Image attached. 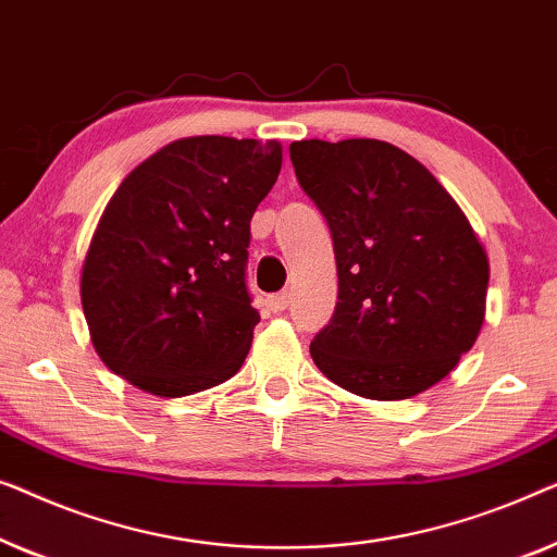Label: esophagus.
<instances>
[{
  "instance_id": "1",
  "label": "esophagus",
  "mask_w": 557,
  "mask_h": 557,
  "mask_svg": "<svg viewBox=\"0 0 557 557\" xmlns=\"http://www.w3.org/2000/svg\"><path fill=\"white\" fill-rule=\"evenodd\" d=\"M287 305H289V293H277V295H270V297H268V308H270L272 312L287 310Z\"/></svg>"
}]
</instances>
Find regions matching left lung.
<instances>
[{"label":"left lung","instance_id":"8db88e82","mask_svg":"<svg viewBox=\"0 0 557 557\" xmlns=\"http://www.w3.org/2000/svg\"><path fill=\"white\" fill-rule=\"evenodd\" d=\"M295 176L333 237L338 302L310 343L341 388L398 401L432 388L474 346L490 262L429 169L373 138L295 140Z\"/></svg>","mask_w":557,"mask_h":557}]
</instances>
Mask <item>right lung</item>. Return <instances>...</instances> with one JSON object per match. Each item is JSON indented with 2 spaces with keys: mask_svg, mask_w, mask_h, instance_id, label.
I'll return each instance as SVG.
<instances>
[{
  "mask_svg": "<svg viewBox=\"0 0 557 557\" xmlns=\"http://www.w3.org/2000/svg\"><path fill=\"white\" fill-rule=\"evenodd\" d=\"M280 169V144L197 136L123 178L81 277L92 346L113 373L176 398L239 371L260 323L247 289L249 222Z\"/></svg>",
  "mask_w": 557,
  "mask_h": 557,
  "instance_id": "add662e5",
  "label": "right lung"
}]
</instances>
